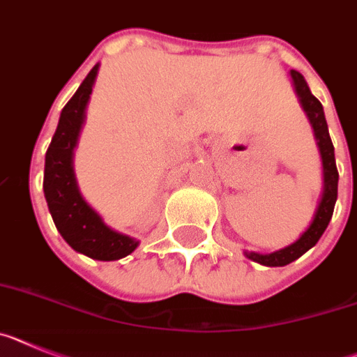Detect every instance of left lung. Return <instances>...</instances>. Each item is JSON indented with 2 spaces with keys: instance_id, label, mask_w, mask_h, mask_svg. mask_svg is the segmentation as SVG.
<instances>
[{
  "instance_id": "obj_1",
  "label": "left lung",
  "mask_w": 357,
  "mask_h": 357,
  "mask_svg": "<svg viewBox=\"0 0 357 357\" xmlns=\"http://www.w3.org/2000/svg\"><path fill=\"white\" fill-rule=\"evenodd\" d=\"M291 77H293L294 88H296V93H298L303 109H305L309 120H311L316 140H318V147H320L321 160H324V194H321V201L318 204V210H316V215L312 219L311 226L303 231L302 237L296 243L284 248V250H278V252L268 253V255H260V253L253 252L246 253L248 259L255 260V262L264 266H286L289 262H293V260L298 259V257H302L307 250H311L320 241L325 228L331 222L334 204H336L337 199V178H340V174H337L336 169L334 145L333 140H331V136H328V127L327 120H325L324 107H321L320 100L311 93L302 73L291 70Z\"/></svg>"
}]
</instances>
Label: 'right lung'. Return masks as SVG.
<instances>
[{"label": "right lung", "instance_id": "add662e5", "mask_svg": "<svg viewBox=\"0 0 357 357\" xmlns=\"http://www.w3.org/2000/svg\"><path fill=\"white\" fill-rule=\"evenodd\" d=\"M97 71L98 64H95L75 95L64 105L52 144L46 151L43 188L57 230L75 252L97 260H119L135 252L138 243L107 228L97 212L89 208L80 197L71 167V156L84 122L86 104Z\"/></svg>", "mask_w": 357, "mask_h": 357}]
</instances>
